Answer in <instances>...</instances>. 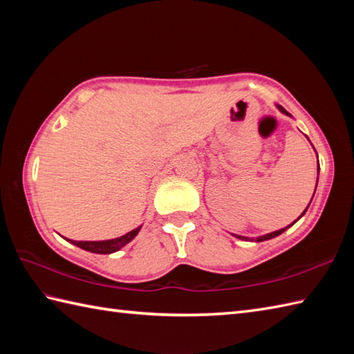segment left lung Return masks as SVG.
<instances>
[{
	"mask_svg": "<svg viewBox=\"0 0 354 354\" xmlns=\"http://www.w3.org/2000/svg\"><path fill=\"white\" fill-rule=\"evenodd\" d=\"M277 108H278V109H280V111L283 112V114H286V115H289V117H290V114H289V112H288V111H286V109H284L283 106H280V104H277ZM315 190H317V189H315ZM313 194H315V193H313ZM309 205H310V204H309ZM307 208H309V207H307ZM307 208L304 209V213L307 212ZM304 213H303L301 216H299V217H303V216H304ZM299 217H298V219H299ZM298 219H297V221H298ZM297 221H295V222H297ZM295 222H293V223H295ZM293 223H290V225H289V227H292V225H293ZM289 227H286V228H281V230H278V231H274V232H270V234H266V236H260V237H257V242H263V240H269V239H274V237H277V236H280V234H281V232H284V231H286V230H288ZM236 237H237V239H242V240H248V237H242V236H236Z\"/></svg>",
	"mask_w": 354,
	"mask_h": 354,
	"instance_id": "1",
	"label": "left lung"
}]
</instances>
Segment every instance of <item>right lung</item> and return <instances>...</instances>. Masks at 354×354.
Here are the masks:
<instances>
[{"label": "right lung", "instance_id": "add662e5", "mask_svg": "<svg viewBox=\"0 0 354 354\" xmlns=\"http://www.w3.org/2000/svg\"><path fill=\"white\" fill-rule=\"evenodd\" d=\"M141 230V227L135 228L132 231L127 232V234L122 236V237H117V239H111V240H102V242H76V240H70L66 239L68 242H71L73 245H76L82 250L89 251V252H95V254H112L118 250H122L124 245H127L131 242V240L138 234V231Z\"/></svg>", "mask_w": 354, "mask_h": 354}]
</instances>
